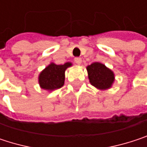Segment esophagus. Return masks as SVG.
I'll use <instances>...</instances> for the list:
<instances>
[{"mask_svg":"<svg viewBox=\"0 0 147 147\" xmlns=\"http://www.w3.org/2000/svg\"><path fill=\"white\" fill-rule=\"evenodd\" d=\"M74 61H75V63H76V65H80V64L82 63V59L79 58V57H76V58H75Z\"/></svg>","mask_w":147,"mask_h":147,"instance_id":"obj_1","label":"esophagus"}]
</instances>
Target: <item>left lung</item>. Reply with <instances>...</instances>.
Returning <instances> with one entry per match:
<instances>
[{
  "label": "left lung",
  "instance_id": "1",
  "mask_svg": "<svg viewBox=\"0 0 147 147\" xmlns=\"http://www.w3.org/2000/svg\"><path fill=\"white\" fill-rule=\"evenodd\" d=\"M90 83L99 89H106L111 88L114 82V74L106 68L105 65L99 62L91 64L87 67Z\"/></svg>",
  "mask_w": 147,
  "mask_h": 147
}]
</instances>
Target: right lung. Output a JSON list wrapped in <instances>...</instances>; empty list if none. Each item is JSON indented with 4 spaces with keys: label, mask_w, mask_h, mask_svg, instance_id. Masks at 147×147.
<instances>
[{
    "label": "right lung",
    "mask_w": 147,
    "mask_h": 147,
    "mask_svg": "<svg viewBox=\"0 0 147 147\" xmlns=\"http://www.w3.org/2000/svg\"><path fill=\"white\" fill-rule=\"evenodd\" d=\"M71 65V63H65L64 65L52 63L46 67L39 76V83L42 88L47 90L60 88L65 82V71Z\"/></svg>",
    "instance_id": "right-lung-1"
}]
</instances>
